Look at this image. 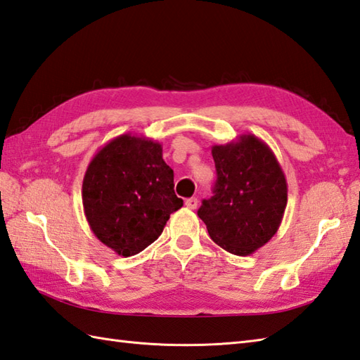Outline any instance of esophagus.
I'll use <instances>...</instances> for the list:
<instances>
[{
    "instance_id": "1",
    "label": "esophagus",
    "mask_w": 360,
    "mask_h": 360,
    "mask_svg": "<svg viewBox=\"0 0 360 360\" xmlns=\"http://www.w3.org/2000/svg\"><path fill=\"white\" fill-rule=\"evenodd\" d=\"M198 202L200 201H198L196 198H188V200H186V207L190 210H195L198 207Z\"/></svg>"
}]
</instances>
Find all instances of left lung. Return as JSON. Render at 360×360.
Segmentation results:
<instances>
[{"label": "left lung", "instance_id": "left-lung-1", "mask_svg": "<svg viewBox=\"0 0 360 360\" xmlns=\"http://www.w3.org/2000/svg\"><path fill=\"white\" fill-rule=\"evenodd\" d=\"M217 184L198 210L210 238L233 255L246 257L277 233L288 204L285 173L274 151L254 134L213 145Z\"/></svg>", "mask_w": 360, "mask_h": 360}]
</instances>
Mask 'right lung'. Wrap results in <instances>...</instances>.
Returning a JSON list of instances; mask_svg holds the SVG:
<instances>
[{"label":"right lung","instance_id":"obj_1","mask_svg":"<svg viewBox=\"0 0 360 360\" xmlns=\"http://www.w3.org/2000/svg\"><path fill=\"white\" fill-rule=\"evenodd\" d=\"M173 187L162 145L129 133L114 137L91 159L83 178L82 201L91 231L117 255L139 254L182 207Z\"/></svg>","mask_w":360,"mask_h":360}]
</instances>
